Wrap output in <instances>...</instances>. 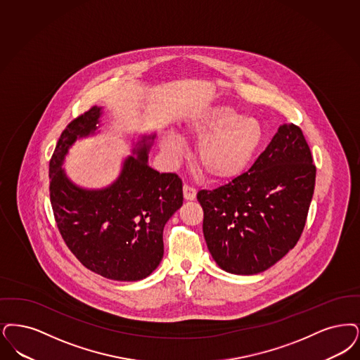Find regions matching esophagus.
Listing matches in <instances>:
<instances>
[{"label":"esophagus","instance_id":"obj_1","mask_svg":"<svg viewBox=\"0 0 360 360\" xmlns=\"http://www.w3.org/2000/svg\"><path fill=\"white\" fill-rule=\"evenodd\" d=\"M184 197L186 201H193L197 197V190L194 187L184 185Z\"/></svg>","mask_w":360,"mask_h":360}]
</instances>
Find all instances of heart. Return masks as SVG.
<instances>
[{"mask_svg":"<svg viewBox=\"0 0 360 360\" xmlns=\"http://www.w3.org/2000/svg\"><path fill=\"white\" fill-rule=\"evenodd\" d=\"M185 131L201 138L195 158L202 172L213 179H231L244 173L264 141V129L257 119L241 116L225 105L207 108L190 117ZM162 148L173 160L181 158L185 151L182 139L174 132L163 136Z\"/></svg>","mask_w":360,"mask_h":360,"instance_id":"b5f03b06","label":"heart"}]
</instances>
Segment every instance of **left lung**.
I'll list each match as a JSON object with an SVG mask.
<instances>
[{"label": "left lung", "mask_w": 360, "mask_h": 360, "mask_svg": "<svg viewBox=\"0 0 360 360\" xmlns=\"http://www.w3.org/2000/svg\"><path fill=\"white\" fill-rule=\"evenodd\" d=\"M316 167L300 127H278L253 166L224 186L200 190L203 236L218 266L257 274L297 244L315 188Z\"/></svg>", "instance_id": "8db88e82"}]
</instances>
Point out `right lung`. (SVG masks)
Instances as JSON below:
<instances>
[{
	"mask_svg": "<svg viewBox=\"0 0 360 360\" xmlns=\"http://www.w3.org/2000/svg\"><path fill=\"white\" fill-rule=\"evenodd\" d=\"M101 116V107H92L61 132L49 162L51 203L63 240L86 269L138 281L163 257V228L184 203L182 181L148 166L155 135H144L114 184L98 190L75 185L61 167L64 158L76 139L95 134Z\"/></svg>",
	"mask_w": 360,
	"mask_h": 360,
	"instance_id": "1",
	"label": "right lung"
}]
</instances>
